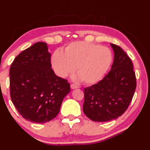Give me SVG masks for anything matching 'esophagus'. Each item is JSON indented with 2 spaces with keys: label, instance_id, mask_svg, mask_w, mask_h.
I'll use <instances>...</instances> for the list:
<instances>
[{
  "label": "esophagus",
  "instance_id": "obj_1",
  "mask_svg": "<svg viewBox=\"0 0 150 150\" xmlns=\"http://www.w3.org/2000/svg\"><path fill=\"white\" fill-rule=\"evenodd\" d=\"M70 87H71V89H77V88H78L77 86L74 85V84H71Z\"/></svg>",
  "mask_w": 150,
  "mask_h": 150
}]
</instances>
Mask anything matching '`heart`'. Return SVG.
<instances>
[{"label": "heart", "mask_w": 150, "mask_h": 150, "mask_svg": "<svg viewBox=\"0 0 150 150\" xmlns=\"http://www.w3.org/2000/svg\"><path fill=\"white\" fill-rule=\"evenodd\" d=\"M112 61L111 51L106 47L86 42L70 43L65 52L57 50L51 62L55 73L65 78L75 70L78 79L87 85L100 81L109 69Z\"/></svg>", "instance_id": "obj_1"}]
</instances>
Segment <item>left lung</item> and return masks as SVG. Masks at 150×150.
I'll list each match as a JSON object with an SVG mask.
<instances>
[{
	"label": "left lung",
	"instance_id": "1",
	"mask_svg": "<svg viewBox=\"0 0 150 150\" xmlns=\"http://www.w3.org/2000/svg\"><path fill=\"white\" fill-rule=\"evenodd\" d=\"M110 46L114 61L110 71L97 84L84 89L83 112L94 122H108L122 115L136 89V76L130 57L120 46Z\"/></svg>",
	"mask_w": 150,
	"mask_h": 150
}]
</instances>
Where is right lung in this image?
Returning a JSON list of instances; mask_svg holds the SVG:
<instances>
[{
	"label": "right lung",
	"mask_w": 150,
	"mask_h": 150,
	"mask_svg": "<svg viewBox=\"0 0 150 150\" xmlns=\"http://www.w3.org/2000/svg\"><path fill=\"white\" fill-rule=\"evenodd\" d=\"M50 57L46 43L37 42L18 54L9 69L11 101L23 118L33 123L54 119L70 91L67 80L51 68Z\"/></svg>",
	"instance_id": "add662e5"
}]
</instances>
